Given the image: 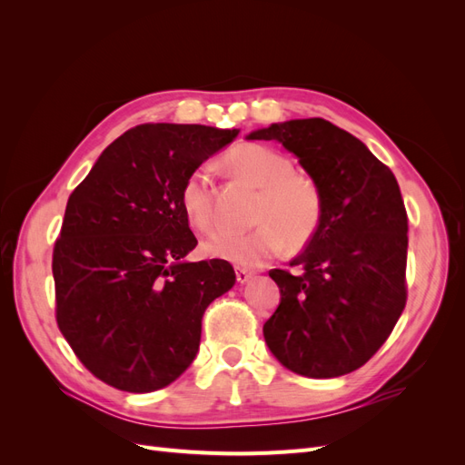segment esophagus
I'll return each mask as SVG.
<instances>
[{"instance_id":"esophagus-1","label":"esophagus","mask_w":465,"mask_h":465,"mask_svg":"<svg viewBox=\"0 0 465 465\" xmlns=\"http://www.w3.org/2000/svg\"><path fill=\"white\" fill-rule=\"evenodd\" d=\"M252 277H254V272H248V270H242V267H236V281H238V283H248Z\"/></svg>"}]
</instances>
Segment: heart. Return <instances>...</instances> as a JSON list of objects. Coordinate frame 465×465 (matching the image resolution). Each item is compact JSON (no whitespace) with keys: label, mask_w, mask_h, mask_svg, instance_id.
I'll return each mask as SVG.
<instances>
[{"label":"heart","mask_w":465,"mask_h":465,"mask_svg":"<svg viewBox=\"0 0 465 465\" xmlns=\"http://www.w3.org/2000/svg\"><path fill=\"white\" fill-rule=\"evenodd\" d=\"M224 164L236 178L260 190L252 215L258 227L213 236L203 244L205 256L238 267H262L283 252L285 242L299 248L312 241L322 223V192L311 176L294 173L291 157L262 143H246L232 149ZM180 207L195 231L217 229L205 168H195L182 182Z\"/></svg>","instance_id":"heart-1"}]
</instances>
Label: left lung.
Instances as JSON below:
<instances>
[{"mask_svg": "<svg viewBox=\"0 0 465 465\" xmlns=\"http://www.w3.org/2000/svg\"><path fill=\"white\" fill-rule=\"evenodd\" d=\"M248 139L297 154L322 192V223L289 270H272L281 302L263 337L285 369L335 378L388 340L405 301L407 213L398 180L361 139L323 118L289 120Z\"/></svg>", "mask_w": 465, "mask_h": 465, "instance_id": "8db88e82", "label": "left lung"}]
</instances>
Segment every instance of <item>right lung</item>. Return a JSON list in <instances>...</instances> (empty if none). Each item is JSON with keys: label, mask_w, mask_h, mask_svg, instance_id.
Instances as JSON below:
<instances>
[{"label": "right lung", "mask_w": 465, "mask_h": 465, "mask_svg": "<svg viewBox=\"0 0 465 465\" xmlns=\"http://www.w3.org/2000/svg\"><path fill=\"white\" fill-rule=\"evenodd\" d=\"M241 130L142 124L104 151L67 200L52 256L55 322L98 380L132 393L184 372L205 308L236 281L229 262H186L198 244L180 188Z\"/></svg>", "instance_id": "obj_1"}]
</instances>
